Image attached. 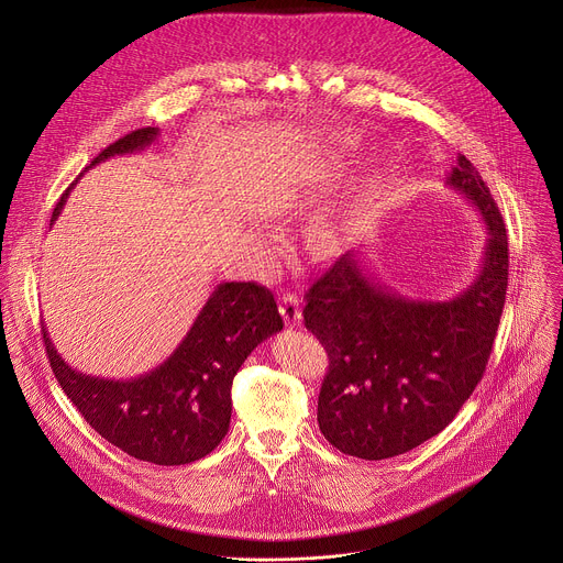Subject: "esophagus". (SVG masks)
<instances>
[{
    "label": "esophagus",
    "mask_w": 563,
    "mask_h": 563,
    "mask_svg": "<svg viewBox=\"0 0 563 563\" xmlns=\"http://www.w3.org/2000/svg\"><path fill=\"white\" fill-rule=\"evenodd\" d=\"M280 313L283 318L287 320L289 325H298L300 318H302V311H300V300L294 291H283L280 294Z\"/></svg>",
    "instance_id": "esophagus-1"
}]
</instances>
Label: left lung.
Returning a JSON list of instances; mask_svg holds the SVG:
<instances>
[{
    "label": "left lung",
    "instance_id": "left-lung-1",
    "mask_svg": "<svg viewBox=\"0 0 563 563\" xmlns=\"http://www.w3.org/2000/svg\"><path fill=\"white\" fill-rule=\"evenodd\" d=\"M448 185L465 194L488 229L476 280L450 300H415L369 280L343 254L305 291V328L330 369L318 428L343 454L398 456L439 434L486 372L508 289V231L465 155Z\"/></svg>",
    "mask_w": 563,
    "mask_h": 563
}]
</instances>
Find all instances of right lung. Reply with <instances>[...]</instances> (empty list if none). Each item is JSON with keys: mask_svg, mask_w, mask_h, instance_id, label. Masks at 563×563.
Segmentation results:
<instances>
[{"mask_svg": "<svg viewBox=\"0 0 563 563\" xmlns=\"http://www.w3.org/2000/svg\"><path fill=\"white\" fill-rule=\"evenodd\" d=\"M155 135V126L126 133L98 153L89 169L113 155L142 151ZM70 187L55 205L53 220ZM280 330L283 318L267 287L222 283L176 352L163 365L131 380L93 378L70 369L53 347L46 328L42 334L57 383L102 439L140 461L185 465L207 456L224 439L235 372L265 339Z\"/></svg>", "mask_w": 563, "mask_h": 563, "instance_id": "add662e5", "label": "right lung"}]
</instances>
